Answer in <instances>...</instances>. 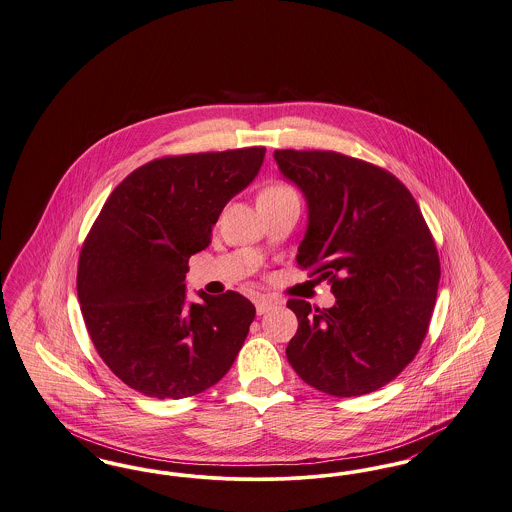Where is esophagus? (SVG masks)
I'll return each instance as SVG.
<instances>
[{
	"label": "esophagus",
	"instance_id": "1",
	"mask_svg": "<svg viewBox=\"0 0 512 512\" xmlns=\"http://www.w3.org/2000/svg\"><path fill=\"white\" fill-rule=\"evenodd\" d=\"M279 304H281L279 300H273V298H267V296H258V298L254 300V306H256V313H258V315L271 312V310L277 308Z\"/></svg>",
	"mask_w": 512,
	"mask_h": 512
}]
</instances>
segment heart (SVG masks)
<instances>
[{
	"instance_id": "1",
	"label": "heart",
	"mask_w": 512,
	"mask_h": 512,
	"mask_svg": "<svg viewBox=\"0 0 512 512\" xmlns=\"http://www.w3.org/2000/svg\"><path fill=\"white\" fill-rule=\"evenodd\" d=\"M292 193V189L287 187V185H283V183H271V185H267L266 189H262V193H260V199H277V197H283V195H289Z\"/></svg>"
}]
</instances>
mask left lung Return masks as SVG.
Here are the masks:
<instances>
[{
    "label": "left lung",
    "instance_id": "obj_1",
    "mask_svg": "<svg viewBox=\"0 0 512 512\" xmlns=\"http://www.w3.org/2000/svg\"><path fill=\"white\" fill-rule=\"evenodd\" d=\"M308 200L296 262L329 279L333 308L290 298L298 331L287 357L313 388L375 392L417 356L436 304L440 258L423 212L388 170L334 151H275Z\"/></svg>",
    "mask_w": 512,
    "mask_h": 512
}]
</instances>
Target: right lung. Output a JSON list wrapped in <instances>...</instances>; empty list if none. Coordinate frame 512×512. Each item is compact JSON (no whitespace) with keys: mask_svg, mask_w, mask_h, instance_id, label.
<instances>
[{"mask_svg":"<svg viewBox=\"0 0 512 512\" xmlns=\"http://www.w3.org/2000/svg\"><path fill=\"white\" fill-rule=\"evenodd\" d=\"M266 147L162 156L116 185L89 229L76 289L97 354L143 396L181 400L214 386L245 344L243 294L185 300L193 254L223 206L256 178Z\"/></svg>","mask_w":512,"mask_h":512,"instance_id":"right-lung-1","label":"right lung"}]
</instances>
